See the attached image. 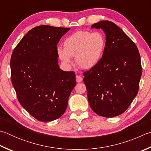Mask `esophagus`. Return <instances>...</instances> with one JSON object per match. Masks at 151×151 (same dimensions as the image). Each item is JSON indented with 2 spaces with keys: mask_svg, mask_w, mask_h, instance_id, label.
<instances>
[{
  "mask_svg": "<svg viewBox=\"0 0 151 151\" xmlns=\"http://www.w3.org/2000/svg\"><path fill=\"white\" fill-rule=\"evenodd\" d=\"M76 81H77L78 83H80V82H81V81H82V80H83V78L81 77V76H78V75H77L76 76Z\"/></svg>",
  "mask_w": 151,
  "mask_h": 151,
  "instance_id": "obj_1",
  "label": "esophagus"
}]
</instances>
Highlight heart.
Segmentation results:
<instances>
[{"label": "heart", "mask_w": 151, "mask_h": 151, "mask_svg": "<svg viewBox=\"0 0 151 151\" xmlns=\"http://www.w3.org/2000/svg\"><path fill=\"white\" fill-rule=\"evenodd\" d=\"M105 47V38L99 32L78 31L63 42V49L57 48L59 59L66 65L71 62V57L81 68L89 70L99 62Z\"/></svg>", "instance_id": "b5f03b06"}]
</instances>
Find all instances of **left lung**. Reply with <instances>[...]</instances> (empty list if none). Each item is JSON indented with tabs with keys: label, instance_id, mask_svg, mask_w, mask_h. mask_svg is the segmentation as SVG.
I'll use <instances>...</instances> for the list:
<instances>
[{
	"label": "left lung",
	"instance_id": "left-lung-1",
	"mask_svg": "<svg viewBox=\"0 0 151 151\" xmlns=\"http://www.w3.org/2000/svg\"><path fill=\"white\" fill-rule=\"evenodd\" d=\"M105 34L99 62L83 73L91 109L100 116L114 117L128 109L138 93L142 75L141 57L135 44L111 21L93 24Z\"/></svg>",
	"mask_w": 151,
	"mask_h": 151
}]
</instances>
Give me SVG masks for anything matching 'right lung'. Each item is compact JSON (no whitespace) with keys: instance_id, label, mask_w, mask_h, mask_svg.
Instances as JSON below:
<instances>
[{"instance_id":"add662e5","label":"right lung","mask_w":151,"mask_h":151,"mask_svg":"<svg viewBox=\"0 0 151 151\" xmlns=\"http://www.w3.org/2000/svg\"><path fill=\"white\" fill-rule=\"evenodd\" d=\"M70 28L42 25L23 37L10 59L12 86L20 105L42 122L60 118L76 85L73 71L58 65L57 44Z\"/></svg>"}]
</instances>
